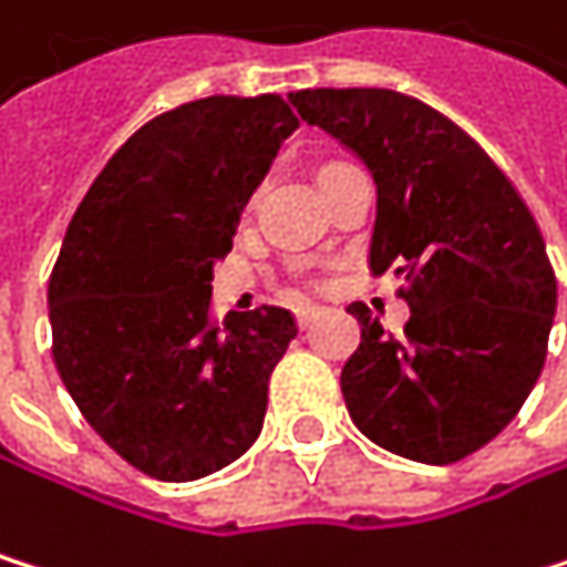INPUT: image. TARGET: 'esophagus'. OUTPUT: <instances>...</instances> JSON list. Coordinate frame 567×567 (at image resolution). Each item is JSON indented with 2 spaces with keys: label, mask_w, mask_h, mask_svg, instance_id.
Returning <instances> with one entry per match:
<instances>
[{
  "label": "esophagus",
  "mask_w": 567,
  "mask_h": 567,
  "mask_svg": "<svg viewBox=\"0 0 567 567\" xmlns=\"http://www.w3.org/2000/svg\"><path fill=\"white\" fill-rule=\"evenodd\" d=\"M316 316H319V306H312V302H302V306H296V319H299V326H309Z\"/></svg>",
  "instance_id": "obj_1"
}]
</instances>
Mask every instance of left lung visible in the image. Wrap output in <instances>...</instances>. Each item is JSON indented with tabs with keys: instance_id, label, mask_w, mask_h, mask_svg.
Returning a JSON list of instances; mask_svg holds the SVG:
<instances>
[{
	"instance_id": "left-lung-1",
	"label": "left lung",
	"mask_w": 567,
	"mask_h": 567,
	"mask_svg": "<svg viewBox=\"0 0 567 567\" xmlns=\"http://www.w3.org/2000/svg\"><path fill=\"white\" fill-rule=\"evenodd\" d=\"M289 100L373 174L370 265L410 281L403 339L349 306L362 339L342 367L346 410L390 454L457 464L517 416L542 377L558 309L545 238L497 164L440 110L396 90Z\"/></svg>"
}]
</instances>
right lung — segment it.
<instances>
[{"label":"right lung","mask_w":567,"mask_h":567,"mask_svg":"<svg viewBox=\"0 0 567 567\" xmlns=\"http://www.w3.org/2000/svg\"><path fill=\"white\" fill-rule=\"evenodd\" d=\"M296 127L275 93L161 113L66 228L50 275L56 370L106 447L147 477H208L261 433L268 377L299 329L278 306L215 322L212 278Z\"/></svg>","instance_id":"right-lung-1"}]
</instances>
